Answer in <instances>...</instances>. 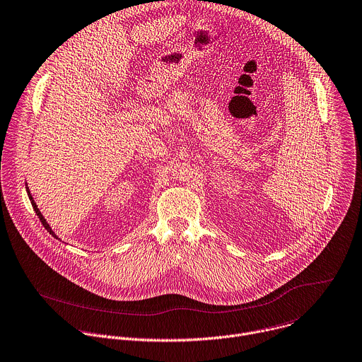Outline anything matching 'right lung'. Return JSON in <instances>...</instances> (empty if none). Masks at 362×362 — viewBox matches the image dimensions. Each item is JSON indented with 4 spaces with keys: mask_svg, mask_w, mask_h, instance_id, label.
<instances>
[{
    "mask_svg": "<svg viewBox=\"0 0 362 362\" xmlns=\"http://www.w3.org/2000/svg\"><path fill=\"white\" fill-rule=\"evenodd\" d=\"M25 186H27V185H25ZM25 189H27V193H28V197H30V200H31V204H33V207H34V210H35V213H37V216H38V217H40V220H41V223H42V226H44V227H45V228H47V231H49V234H51V235H54V237H55V238H58V240H61V238H59V237H58V235H57V234H55V233H54V230H52V228H51V226H49V224H48V221H47V220H45V217H44V216H42V213H41V211H40V209H38V206H37V203H35V200H34V199H33V196H31V192H30V189H28V187H25Z\"/></svg>",
    "mask_w": 362,
    "mask_h": 362,
    "instance_id": "right-lung-1",
    "label": "right lung"
}]
</instances>
